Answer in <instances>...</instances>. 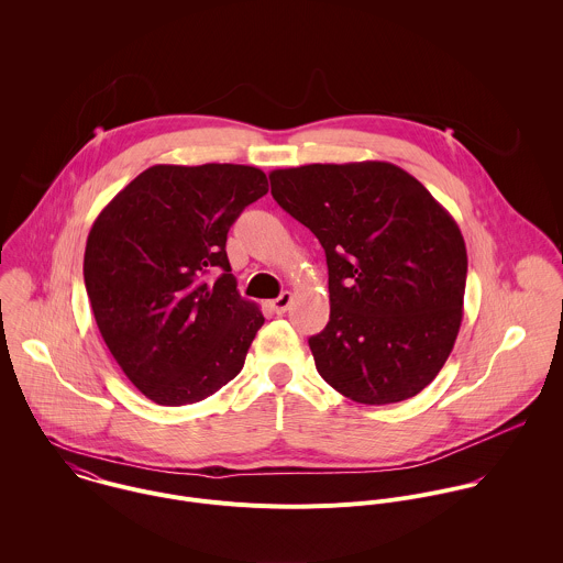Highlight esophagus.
Masks as SVG:
<instances>
[{
	"label": "esophagus",
	"instance_id": "1",
	"mask_svg": "<svg viewBox=\"0 0 563 563\" xmlns=\"http://www.w3.org/2000/svg\"><path fill=\"white\" fill-rule=\"evenodd\" d=\"M290 303H292V295H290V292H282L277 299H273V301L268 303V308H271L277 317H282V314L288 312Z\"/></svg>",
	"mask_w": 563,
	"mask_h": 563
}]
</instances>
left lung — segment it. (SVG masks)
Masks as SVG:
<instances>
[{
    "instance_id": "obj_1",
    "label": "left lung",
    "mask_w": 563,
    "mask_h": 563,
    "mask_svg": "<svg viewBox=\"0 0 563 563\" xmlns=\"http://www.w3.org/2000/svg\"><path fill=\"white\" fill-rule=\"evenodd\" d=\"M273 199L322 244L329 322L310 349L346 399L388 405L427 388L453 351L468 255L453 217L390 162L271 175Z\"/></svg>"
}]
</instances>
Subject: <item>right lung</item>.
Returning <instances> with one entry per match:
<instances>
[{"label": "right lung", "mask_w": 563, "mask_h": 563, "mask_svg": "<svg viewBox=\"0 0 563 563\" xmlns=\"http://www.w3.org/2000/svg\"><path fill=\"white\" fill-rule=\"evenodd\" d=\"M266 192L255 166L156 164L95 219L84 251L90 308L147 399L203 401L241 373L264 317L239 295L225 242ZM212 269L222 275L208 283Z\"/></svg>", "instance_id": "add662e5"}]
</instances>
